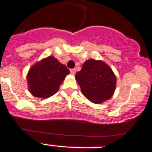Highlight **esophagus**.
I'll use <instances>...</instances> for the list:
<instances>
[{"instance_id": "obj_1", "label": "esophagus", "mask_w": 152, "mask_h": 152, "mask_svg": "<svg viewBox=\"0 0 152 152\" xmlns=\"http://www.w3.org/2000/svg\"><path fill=\"white\" fill-rule=\"evenodd\" d=\"M70 72H71V74H72V75H75V73H76V70H75V69H71V70H70Z\"/></svg>"}]
</instances>
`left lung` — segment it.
Returning a JSON list of instances; mask_svg holds the SVG:
<instances>
[{
  "label": "left lung",
  "mask_w": 152,
  "mask_h": 152,
  "mask_svg": "<svg viewBox=\"0 0 152 152\" xmlns=\"http://www.w3.org/2000/svg\"><path fill=\"white\" fill-rule=\"evenodd\" d=\"M82 93L93 103L109 99L115 93L116 77L111 69L101 60L89 59L75 75Z\"/></svg>",
  "instance_id": "8db88e82"
}]
</instances>
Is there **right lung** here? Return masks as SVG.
I'll use <instances>...</instances> for the list:
<instances>
[{
	"label": "right lung",
	"mask_w": 152,
	"mask_h": 152,
	"mask_svg": "<svg viewBox=\"0 0 152 152\" xmlns=\"http://www.w3.org/2000/svg\"><path fill=\"white\" fill-rule=\"evenodd\" d=\"M70 73L53 56H49L34 64L27 75L28 90L34 96L47 99L55 94L65 76Z\"/></svg>",
	"instance_id": "add662e5"
}]
</instances>
